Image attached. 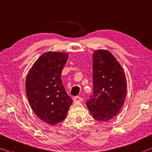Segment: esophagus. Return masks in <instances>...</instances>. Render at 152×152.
<instances>
[{
  "label": "esophagus",
  "instance_id": "1",
  "mask_svg": "<svg viewBox=\"0 0 152 152\" xmlns=\"http://www.w3.org/2000/svg\"><path fill=\"white\" fill-rule=\"evenodd\" d=\"M83 101V98H81V97L78 96H75L74 98V102L76 103V102H82Z\"/></svg>",
  "mask_w": 152,
  "mask_h": 152
}]
</instances>
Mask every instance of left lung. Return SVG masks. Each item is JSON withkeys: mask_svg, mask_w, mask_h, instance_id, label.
I'll list each match as a JSON object with an SVG mask.
<instances>
[{"mask_svg": "<svg viewBox=\"0 0 152 152\" xmlns=\"http://www.w3.org/2000/svg\"><path fill=\"white\" fill-rule=\"evenodd\" d=\"M93 94L86 105L93 118L99 122L116 116L124 104L126 75L111 53L96 50L93 53Z\"/></svg>", "mask_w": 152, "mask_h": 152, "instance_id": "obj_1", "label": "left lung"}]
</instances>
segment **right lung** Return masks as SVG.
<instances>
[{
    "instance_id": "1",
    "label": "right lung",
    "mask_w": 152,
    "mask_h": 152,
    "mask_svg": "<svg viewBox=\"0 0 152 152\" xmlns=\"http://www.w3.org/2000/svg\"><path fill=\"white\" fill-rule=\"evenodd\" d=\"M67 59L65 53H44L26 77V92L31 108L42 120L51 125L65 119L73 102L60 77Z\"/></svg>"
}]
</instances>
